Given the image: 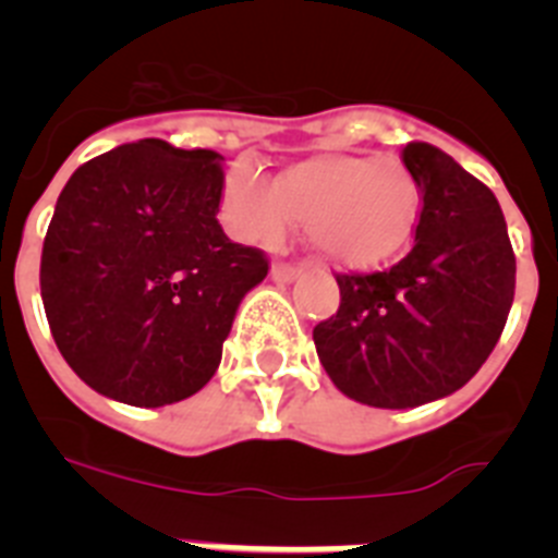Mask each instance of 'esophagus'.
<instances>
[{"label":"esophagus","mask_w":558,"mask_h":558,"mask_svg":"<svg viewBox=\"0 0 558 558\" xmlns=\"http://www.w3.org/2000/svg\"><path fill=\"white\" fill-rule=\"evenodd\" d=\"M299 274H302V268H295V265H284V263H274L270 265V279L274 282H293V279H299Z\"/></svg>","instance_id":"34e87169"}]
</instances>
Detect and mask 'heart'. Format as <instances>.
Listing matches in <instances>:
<instances>
[{
	"mask_svg": "<svg viewBox=\"0 0 558 558\" xmlns=\"http://www.w3.org/2000/svg\"><path fill=\"white\" fill-rule=\"evenodd\" d=\"M223 209L243 240L274 243L293 220L327 263L374 268L411 243L422 211L413 172L377 153H324L265 181L251 167L229 172Z\"/></svg>",
	"mask_w": 558,
	"mask_h": 558,
	"instance_id": "b5f03b06",
	"label": "heart"
}]
</instances>
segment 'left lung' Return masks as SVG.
Segmentation results:
<instances>
[{"mask_svg": "<svg viewBox=\"0 0 558 558\" xmlns=\"http://www.w3.org/2000/svg\"><path fill=\"white\" fill-rule=\"evenodd\" d=\"M402 161L422 192L411 254L391 270L338 276V313L313 329L335 388L372 408H416L466 386L514 302V251L489 186L427 142H411Z\"/></svg>", "mask_w": 558, "mask_h": 558, "instance_id": "obj_1", "label": "left lung"}]
</instances>
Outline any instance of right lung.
Segmentation results:
<instances>
[{"label": "right lung", "mask_w": 558, "mask_h": 558, "mask_svg": "<svg viewBox=\"0 0 558 558\" xmlns=\"http://www.w3.org/2000/svg\"><path fill=\"white\" fill-rule=\"evenodd\" d=\"M223 156L161 140L113 147L72 172L44 236L41 299L58 349L97 393L161 408L218 372L263 251L218 223Z\"/></svg>", "instance_id": "right-lung-1"}]
</instances>
